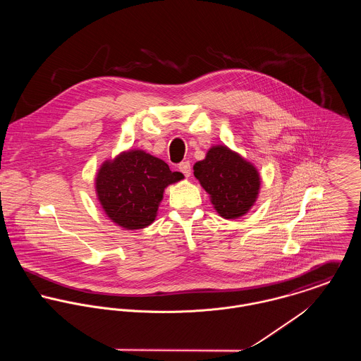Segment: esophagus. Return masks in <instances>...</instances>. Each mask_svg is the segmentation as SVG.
<instances>
[{"label":"esophagus","instance_id":"obj_1","mask_svg":"<svg viewBox=\"0 0 361 361\" xmlns=\"http://www.w3.org/2000/svg\"><path fill=\"white\" fill-rule=\"evenodd\" d=\"M179 171L186 176L189 178L190 173H192V166H190V162L189 161H183L179 164Z\"/></svg>","mask_w":361,"mask_h":361}]
</instances>
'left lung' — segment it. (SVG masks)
Returning <instances> with one entry per match:
<instances>
[{
	"instance_id": "left-lung-1",
	"label": "left lung",
	"mask_w": 361,
	"mask_h": 361,
	"mask_svg": "<svg viewBox=\"0 0 361 361\" xmlns=\"http://www.w3.org/2000/svg\"><path fill=\"white\" fill-rule=\"evenodd\" d=\"M193 169L222 218H239L255 206L261 185L259 173L242 155L226 146H212Z\"/></svg>"
}]
</instances>
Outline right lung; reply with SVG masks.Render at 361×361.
Instances as JSON below:
<instances>
[{"instance_id": "obj_1", "label": "right lung", "mask_w": 361, "mask_h": 361, "mask_svg": "<svg viewBox=\"0 0 361 361\" xmlns=\"http://www.w3.org/2000/svg\"><path fill=\"white\" fill-rule=\"evenodd\" d=\"M183 179L168 164L143 150H129L105 161L96 178V192L106 216L133 231L154 222L168 185Z\"/></svg>"}]
</instances>
